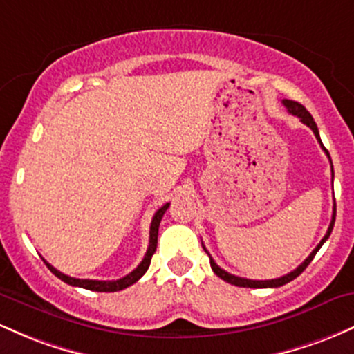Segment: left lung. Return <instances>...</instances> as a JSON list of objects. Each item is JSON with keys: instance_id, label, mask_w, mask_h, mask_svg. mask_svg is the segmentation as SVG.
Wrapping results in <instances>:
<instances>
[{"instance_id": "8db88e82", "label": "left lung", "mask_w": 354, "mask_h": 354, "mask_svg": "<svg viewBox=\"0 0 354 354\" xmlns=\"http://www.w3.org/2000/svg\"><path fill=\"white\" fill-rule=\"evenodd\" d=\"M283 103H284L286 109H288V112H289V113L296 115V117L299 118V120L303 122L304 125H308L309 129H311L313 132H315L316 138H317V142H319L321 147H323V150H324V152H326V156H328V158H329V153H328V150L324 149L323 142H321V138H319V132H317V127H316V122H315V118L311 117V113H309L308 110H306L304 106L301 105V103H297V102H292V100H283ZM329 160H331V158H329ZM331 169H333V165H331ZM331 172H333V170H331ZM335 219H336V204H335V209H333V219H331V224H329V227H328L326 236H324L323 239H321L319 244L316 245L315 251H313L311 254H309V256L306 257L304 263L301 264V266H297V268L295 269V271H291L289 274H286V276H283V277H277V279H269V281H252V279H244V277H237V276H234V274H229L227 271H224V269H221L219 266H217L216 263H214V259H212V257H210V254L207 252V249L204 248V251L209 254V257H210V268H212V271L216 272L217 276L221 277V279H224L225 283L234 284V286H241V288H279V286H284V284H288L289 281L296 279V277L299 276V274L303 272L306 268H308L309 263H311V261H313V257L316 256V252L319 251L321 245H323L324 242H326V239L329 237V234H331L333 225H335Z\"/></svg>"}]
</instances>
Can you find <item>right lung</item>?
Masks as SVG:
<instances>
[{
  "instance_id": "add662e5",
  "label": "right lung",
  "mask_w": 354,
  "mask_h": 354,
  "mask_svg": "<svg viewBox=\"0 0 354 354\" xmlns=\"http://www.w3.org/2000/svg\"><path fill=\"white\" fill-rule=\"evenodd\" d=\"M169 202H167L165 205H162L160 209L157 210L156 216H153L152 219V224H150V239H149V249H147L144 259H142V263L137 266V268L133 269L132 272L127 274L125 277H122V279H117V281H93V279H77V277H70L66 276V274L59 272L58 269H55L53 266L46 263L48 266V269L51 272L55 274V276L59 277V279L63 281V283L70 284V286H78V288H83V289H88V291H97V292H115V291H122V289L129 288V286H132L133 283H137L138 279H140L142 276L147 272V269H149L150 266V261H152V256L153 252H156L157 249V236H158V225H160V221H162V216L165 214V210L169 209Z\"/></svg>"
}]
</instances>
